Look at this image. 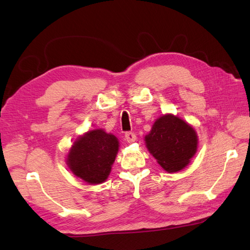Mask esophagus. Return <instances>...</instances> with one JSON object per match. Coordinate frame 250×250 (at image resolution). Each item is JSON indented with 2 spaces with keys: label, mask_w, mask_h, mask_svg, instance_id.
I'll use <instances>...</instances> for the list:
<instances>
[{
  "label": "esophagus",
  "mask_w": 250,
  "mask_h": 250,
  "mask_svg": "<svg viewBox=\"0 0 250 250\" xmlns=\"http://www.w3.org/2000/svg\"><path fill=\"white\" fill-rule=\"evenodd\" d=\"M125 136V140L129 143H132L136 140V135H135V133H133V132H126Z\"/></svg>",
  "instance_id": "esophagus-1"
}]
</instances>
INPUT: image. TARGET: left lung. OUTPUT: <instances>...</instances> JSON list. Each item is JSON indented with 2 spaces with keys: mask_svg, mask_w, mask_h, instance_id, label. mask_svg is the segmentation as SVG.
Listing matches in <instances>:
<instances>
[{
  "mask_svg": "<svg viewBox=\"0 0 250 250\" xmlns=\"http://www.w3.org/2000/svg\"><path fill=\"white\" fill-rule=\"evenodd\" d=\"M145 142L158 163L166 171L173 173L183 169L194 156L198 136L192 126L184 120L173 115H164L153 124Z\"/></svg>",
  "mask_w": 250,
  "mask_h": 250,
  "instance_id": "left-lung-1",
  "label": "left lung"
}]
</instances>
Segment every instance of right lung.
Wrapping results in <instances>:
<instances>
[{"instance_id": "1", "label": "right lung", "mask_w": 250, "mask_h": 250, "mask_svg": "<svg viewBox=\"0 0 250 250\" xmlns=\"http://www.w3.org/2000/svg\"><path fill=\"white\" fill-rule=\"evenodd\" d=\"M119 142L103 130L87 132L74 143L67 164L77 177L88 184H101L110 173L118 151Z\"/></svg>"}]
</instances>
